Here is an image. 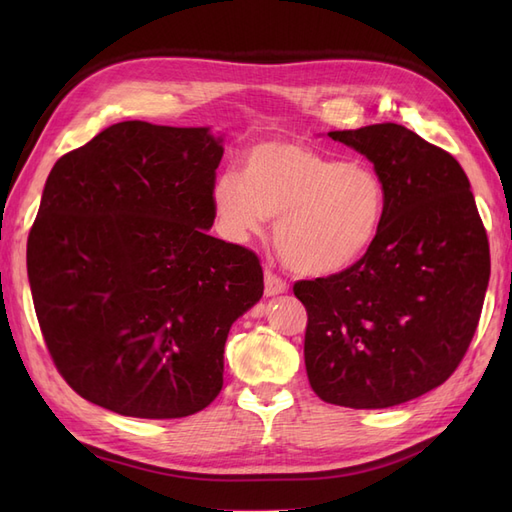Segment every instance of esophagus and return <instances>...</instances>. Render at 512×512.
<instances>
[{"instance_id": "esophagus-1", "label": "esophagus", "mask_w": 512, "mask_h": 512, "mask_svg": "<svg viewBox=\"0 0 512 512\" xmlns=\"http://www.w3.org/2000/svg\"><path fill=\"white\" fill-rule=\"evenodd\" d=\"M288 290V284L280 275H275L271 269L265 271V294L267 297H275V294H284Z\"/></svg>"}]
</instances>
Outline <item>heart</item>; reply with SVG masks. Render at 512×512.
Listing matches in <instances>:
<instances>
[{
    "instance_id": "b5f03b06",
    "label": "heart",
    "mask_w": 512,
    "mask_h": 512,
    "mask_svg": "<svg viewBox=\"0 0 512 512\" xmlns=\"http://www.w3.org/2000/svg\"><path fill=\"white\" fill-rule=\"evenodd\" d=\"M389 194L374 168L348 164L316 147L277 138L250 147L243 175L226 170L211 183L222 235L245 243L277 218L273 241L303 275H335L376 243Z\"/></svg>"
}]
</instances>
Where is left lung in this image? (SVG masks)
Listing matches in <instances>:
<instances>
[{
    "mask_svg": "<svg viewBox=\"0 0 512 512\" xmlns=\"http://www.w3.org/2000/svg\"><path fill=\"white\" fill-rule=\"evenodd\" d=\"M329 136L374 164L389 203L359 262L294 284L307 378L327 404L391 408L436 389L466 354L489 284L487 232L451 153L397 123Z\"/></svg>",
    "mask_w": 512,
    "mask_h": 512,
    "instance_id": "8db88e82",
    "label": "left lung"
}]
</instances>
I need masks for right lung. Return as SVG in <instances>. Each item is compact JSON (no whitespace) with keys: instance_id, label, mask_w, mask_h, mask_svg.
Instances as JSON below:
<instances>
[{"instance_id":"obj_1","label":"right lung","mask_w":512,"mask_h":512,"mask_svg":"<svg viewBox=\"0 0 512 512\" xmlns=\"http://www.w3.org/2000/svg\"><path fill=\"white\" fill-rule=\"evenodd\" d=\"M222 143L121 121L46 179L29 288L59 374L91 404L181 418L222 391L228 331L265 290L254 252L207 235Z\"/></svg>"}]
</instances>
